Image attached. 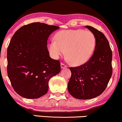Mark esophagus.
Segmentation results:
<instances>
[{
    "instance_id": "34e87169",
    "label": "esophagus",
    "mask_w": 122,
    "mask_h": 122,
    "mask_svg": "<svg viewBox=\"0 0 122 122\" xmlns=\"http://www.w3.org/2000/svg\"><path fill=\"white\" fill-rule=\"evenodd\" d=\"M67 67V66L65 64L63 63H61V68H66Z\"/></svg>"
}]
</instances>
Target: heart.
I'll use <instances>...</instances> for the list:
<instances>
[{
    "mask_svg": "<svg viewBox=\"0 0 122 122\" xmlns=\"http://www.w3.org/2000/svg\"><path fill=\"white\" fill-rule=\"evenodd\" d=\"M95 38L92 32L82 30H66L58 31L55 41L48 44L49 52L54 58L58 59L65 54L71 63L83 64L89 59L95 46Z\"/></svg>",
    "mask_w": 122,
    "mask_h": 122,
    "instance_id": "b5f03b06",
    "label": "heart"
}]
</instances>
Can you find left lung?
I'll use <instances>...</instances> for the list:
<instances>
[{"instance_id": "obj_1", "label": "left lung", "mask_w": 122, "mask_h": 122, "mask_svg": "<svg viewBox=\"0 0 122 122\" xmlns=\"http://www.w3.org/2000/svg\"><path fill=\"white\" fill-rule=\"evenodd\" d=\"M95 36L94 54L86 63L75 67H70L71 76L68 91L74 98L90 99L101 95L105 90L112 73V54L109 42L102 32L87 25Z\"/></svg>"}]
</instances>
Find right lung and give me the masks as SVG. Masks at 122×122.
<instances>
[{
    "label": "right lung",
    "mask_w": 122,
    "mask_h": 122,
    "mask_svg": "<svg viewBox=\"0 0 122 122\" xmlns=\"http://www.w3.org/2000/svg\"><path fill=\"white\" fill-rule=\"evenodd\" d=\"M59 27L43 23L24 25L15 32L7 48V74L17 94L27 99L45 95L50 78L61 63L50 57L47 39Z\"/></svg>",
    "instance_id": "right-lung-1"
}]
</instances>
